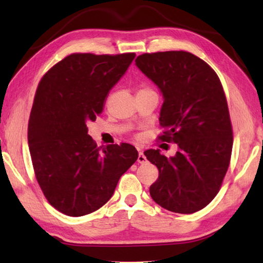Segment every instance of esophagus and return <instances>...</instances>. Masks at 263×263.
I'll use <instances>...</instances> for the list:
<instances>
[{
  "label": "esophagus",
  "instance_id": "1",
  "mask_svg": "<svg viewBox=\"0 0 263 263\" xmlns=\"http://www.w3.org/2000/svg\"><path fill=\"white\" fill-rule=\"evenodd\" d=\"M146 161H147V160H146L145 154L142 153L141 151H140L139 154H138V162H139V163H144V162H146Z\"/></svg>",
  "mask_w": 263,
  "mask_h": 263
}]
</instances>
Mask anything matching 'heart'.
Returning <instances> with one entry per match:
<instances>
[{
	"label": "heart",
	"mask_w": 263,
	"mask_h": 263,
	"mask_svg": "<svg viewBox=\"0 0 263 263\" xmlns=\"http://www.w3.org/2000/svg\"><path fill=\"white\" fill-rule=\"evenodd\" d=\"M145 90H148V89H141V90H139V91H145Z\"/></svg>",
	"instance_id": "heart-1"
}]
</instances>
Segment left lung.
I'll return each mask as SVG.
<instances>
[{"mask_svg": "<svg viewBox=\"0 0 263 263\" xmlns=\"http://www.w3.org/2000/svg\"><path fill=\"white\" fill-rule=\"evenodd\" d=\"M136 65L163 97L160 139L177 145L174 157L160 149L144 152L159 169L151 197L173 212L202 210L219 191L232 153V125L220 80L205 61L184 51L145 53Z\"/></svg>", "mask_w": 263, "mask_h": 263, "instance_id": "1", "label": "left lung"}]
</instances>
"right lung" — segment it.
Instances as JSON below:
<instances>
[{
    "instance_id": "right-lung-1",
    "label": "right lung",
    "mask_w": 263,
    "mask_h": 263,
    "mask_svg": "<svg viewBox=\"0 0 263 263\" xmlns=\"http://www.w3.org/2000/svg\"><path fill=\"white\" fill-rule=\"evenodd\" d=\"M135 53H75L44 75L31 110L28 141L35 177L52 206L70 217L99 210L138 159L130 144L99 148L87 125L102 114Z\"/></svg>"
}]
</instances>
